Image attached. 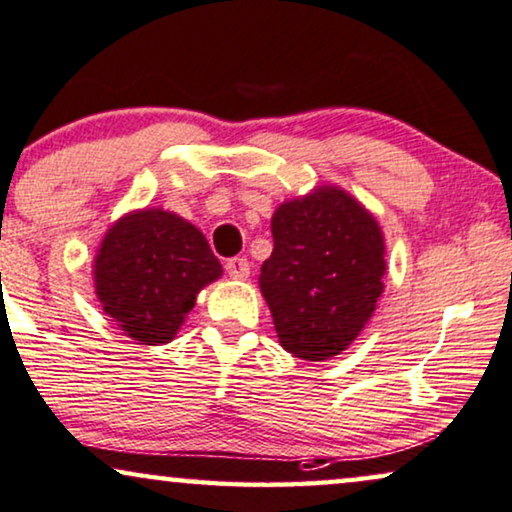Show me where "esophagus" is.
<instances>
[{
	"label": "esophagus",
	"mask_w": 512,
	"mask_h": 512,
	"mask_svg": "<svg viewBox=\"0 0 512 512\" xmlns=\"http://www.w3.org/2000/svg\"><path fill=\"white\" fill-rule=\"evenodd\" d=\"M224 269H227V274L234 278V281H245V278L250 276V262L245 260V257H231L224 264Z\"/></svg>",
	"instance_id": "obj_1"
}]
</instances>
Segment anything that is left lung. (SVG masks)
<instances>
[{"label": "left lung", "mask_w": 512, "mask_h": 512, "mask_svg": "<svg viewBox=\"0 0 512 512\" xmlns=\"http://www.w3.org/2000/svg\"><path fill=\"white\" fill-rule=\"evenodd\" d=\"M274 252L262 264L278 342L302 360L339 356L384 292L386 248L377 220L339 187H316L271 217Z\"/></svg>", "instance_id": "obj_1"}]
</instances>
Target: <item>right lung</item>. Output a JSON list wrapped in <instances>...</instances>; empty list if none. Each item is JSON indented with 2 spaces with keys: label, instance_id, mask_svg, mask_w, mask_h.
Listing matches in <instances>:
<instances>
[{
  "label": "right lung",
  "instance_id": "1",
  "mask_svg": "<svg viewBox=\"0 0 512 512\" xmlns=\"http://www.w3.org/2000/svg\"><path fill=\"white\" fill-rule=\"evenodd\" d=\"M222 264L192 222L163 208L133 210L112 224L93 264L95 295L126 337L147 346L177 335L196 295Z\"/></svg>",
  "mask_w": 512,
  "mask_h": 512
}]
</instances>
